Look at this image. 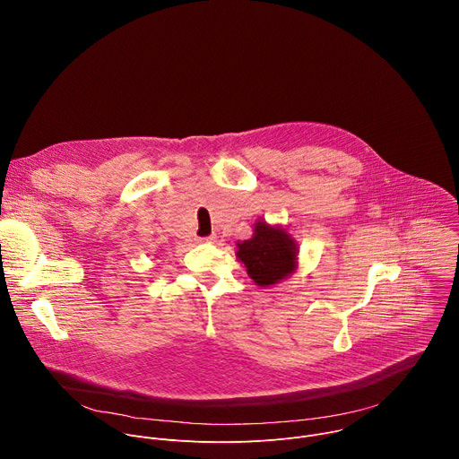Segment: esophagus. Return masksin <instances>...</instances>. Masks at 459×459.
I'll return each mask as SVG.
<instances>
[{
	"instance_id": "34e87169",
	"label": "esophagus",
	"mask_w": 459,
	"mask_h": 459,
	"mask_svg": "<svg viewBox=\"0 0 459 459\" xmlns=\"http://www.w3.org/2000/svg\"><path fill=\"white\" fill-rule=\"evenodd\" d=\"M200 241H202V243H211V245H212V243H216V241H218V238L212 234V236H209V238H202Z\"/></svg>"
}]
</instances>
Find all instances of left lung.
<instances>
[{"label": "left lung", "mask_w": 459, "mask_h": 459, "mask_svg": "<svg viewBox=\"0 0 459 459\" xmlns=\"http://www.w3.org/2000/svg\"><path fill=\"white\" fill-rule=\"evenodd\" d=\"M252 238L238 241L236 255L257 287H273L298 269L299 247L281 225L257 220Z\"/></svg>", "instance_id": "8db88e82"}]
</instances>
